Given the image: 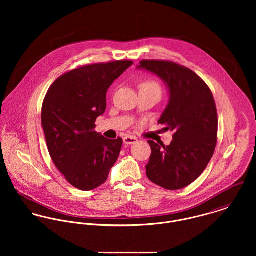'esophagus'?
<instances>
[{"mask_svg": "<svg viewBox=\"0 0 256 256\" xmlns=\"http://www.w3.org/2000/svg\"><path fill=\"white\" fill-rule=\"evenodd\" d=\"M123 142L126 145H133V144H136L138 142V139L134 136H126V137L123 138Z\"/></svg>", "mask_w": 256, "mask_h": 256, "instance_id": "34e87169", "label": "esophagus"}]
</instances>
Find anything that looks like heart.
<instances>
[{"label": "heart", "instance_id": "obj_1", "mask_svg": "<svg viewBox=\"0 0 256 256\" xmlns=\"http://www.w3.org/2000/svg\"><path fill=\"white\" fill-rule=\"evenodd\" d=\"M139 88H140V92L141 90H148V92H156L158 94H162L160 84L154 80H150V78L144 80L139 84Z\"/></svg>", "mask_w": 256, "mask_h": 256}]
</instances>
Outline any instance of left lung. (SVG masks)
<instances>
[{"label": "left lung", "instance_id": "left-lung-1", "mask_svg": "<svg viewBox=\"0 0 256 256\" xmlns=\"http://www.w3.org/2000/svg\"><path fill=\"white\" fill-rule=\"evenodd\" d=\"M138 68L158 74L168 86L170 102L158 123L174 132L170 146L148 141L152 154L146 176L164 189H182L201 176L215 152L218 113L213 94L197 74L178 63L143 60Z\"/></svg>", "mask_w": 256, "mask_h": 256}]
</instances>
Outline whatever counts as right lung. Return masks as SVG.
Instances as JSON below:
<instances>
[{
  "mask_svg": "<svg viewBox=\"0 0 256 256\" xmlns=\"http://www.w3.org/2000/svg\"><path fill=\"white\" fill-rule=\"evenodd\" d=\"M130 60L86 65L60 76L43 100L41 122L50 156L74 187L88 191L106 182L123 141L100 135L96 120L106 110L112 82Z\"/></svg>",
  "mask_w": 256,
  "mask_h": 256,
  "instance_id": "add662e5",
  "label": "right lung"
}]
</instances>
